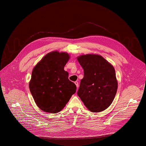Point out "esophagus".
I'll return each instance as SVG.
<instances>
[{
	"label": "esophagus",
	"instance_id": "1",
	"mask_svg": "<svg viewBox=\"0 0 146 146\" xmlns=\"http://www.w3.org/2000/svg\"><path fill=\"white\" fill-rule=\"evenodd\" d=\"M75 84V85H76V87H77V88H78V82H77V81H75V82H74Z\"/></svg>",
	"mask_w": 146,
	"mask_h": 146
}]
</instances>
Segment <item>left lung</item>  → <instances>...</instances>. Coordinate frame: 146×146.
Segmentation results:
<instances>
[{"label":"left lung","instance_id":"1","mask_svg":"<svg viewBox=\"0 0 146 146\" xmlns=\"http://www.w3.org/2000/svg\"><path fill=\"white\" fill-rule=\"evenodd\" d=\"M77 59L84 70L78 96L90 111L106 110L112 103L117 91L113 66L99 55H83Z\"/></svg>","mask_w":146,"mask_h":146}]
</instances>
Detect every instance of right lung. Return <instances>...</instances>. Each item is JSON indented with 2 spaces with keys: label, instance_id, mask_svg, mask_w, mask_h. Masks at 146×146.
Listing matches in <instances>:
<instances>
[{
  "label": "right lung",
  "instance_id": "right-lung-1",
  "mask_svg": "<svg viewBox=\"0 0 146 146\" xmlns=\"http://www.w3.org/2000/svg\"><path fill=\"white\" fill-rule=\"evenodd\" d=\"M70 58L67 53L47 54L33 70L29 87L36 104L44 112L56 113L74 94L76 86L64 70Z\"/></svg>",
  "mask_w": 146,
  "mask_h": 146
}]
</instances>
